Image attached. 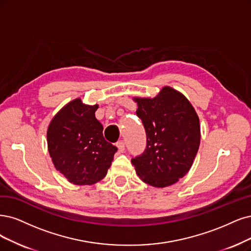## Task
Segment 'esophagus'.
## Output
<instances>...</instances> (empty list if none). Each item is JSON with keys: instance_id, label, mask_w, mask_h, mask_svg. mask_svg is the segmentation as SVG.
Here are the masks:
<instances>
[{"instance_id": "esophagus-1", "label": "esophagus", "mask_w": 251, "mask_h": 251, "mask_svg": "<svg viewBox=\"0 0 251 251\" xmlns=\"http://www.w3.org/2000/svg\"><path fill=\"white\" fill-rule=\"evenodd\" d=\"M117 147H118V149H119L120 152L125 151V143H124V141H119L117 143Z\"/></svg>"}]
</instances>
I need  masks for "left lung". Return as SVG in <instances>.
Returning <instances> with one entry per match:
<instances>
[{"mask_svg": "<svg viewBox=\"0 0 251 251\" xmlns=\"http://www.w3.org/2000/svg\"><path fill=\"white\" fill-rule=\"evenodd\" d=\"M147 144L132 157L137 175L154 187H165L188 173L200 142V120L190 102L178 91L164 87L155 98H135Z\"/></svg>", "mask_w": 251, "mask_h": 251, "instance_id": "8db88e82", "label": "left lung"}]
</instances>
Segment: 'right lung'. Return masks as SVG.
Masks as SVG:
<instances>
[{
    "mask_svg": "<svg viewBox=\"0 0 251 251\" xmlns=\"http://www.w3.org/2000/svg\"><path fill=\"white\" fill-rule=\"evenodd\" d=\"M97 108L73 100L54 116L48 129L54 168L73 184L92 185L103 179L118 151L103 137V126L95 117Z\"/></svg>",
    "mask_w": 251,
    "mask_h": 251,
    "instance_id": "right-lung-1",
    "label": "right lung"
}]
</instances>
